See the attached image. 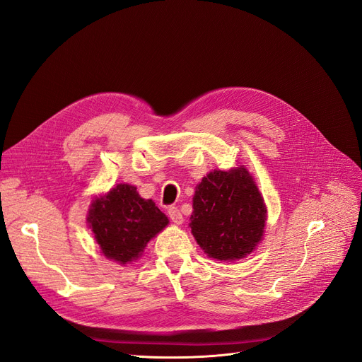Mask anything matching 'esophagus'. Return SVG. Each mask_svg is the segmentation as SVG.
I'll return each instance as SVG.
<instances>
[{
    "label": "esophagus",
    "instance_id": "esophagus-1",
    "mask_svg": "<svg viewBox=\"0 0 362 362\" xmlns=\"http://www.w3.org/2000/svg\"><path fill=\"white\" fill-rule=\"evenodd\" d=\"M168 216H170V219H171L173 223L176 224V226L183 224V215L180 214V211H179L177 207H170V209H168Z\"/></svg>",
    "mask_w": 362,
    "mask_h": 362
}]
</instances>
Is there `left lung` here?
Listing matches in <instances>:
<instances>
[{
    "label": "left lung",
    "instance_id": "1",
    "mask_svg": "<svg viewBox=\"0 0 362 362\" xmlns=\"http://www.w3.org/2000/svg\"><path fill=\"white\" fill-rule=\"evenodd\" d=\"M191 231L200 248L216 260H239L262 240L266 206L245 167L214 170L197 185Z\"/></svg>",
    "mask_w": 362,
    "mask_h": 362
}]
</instances>
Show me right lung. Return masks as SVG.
I'll return each mask as SVG.
<instances>
[{
	"mask_svg": "<svg viewBox=\"0 0 362 362\" xmlns=\"http://www.w3.org/2000/svg\"><path fill=\"white\" fill-rule=\"evenodd\" d=\"M87 221L102 254L120 264L136 260L148 240L168 224L158 206L139 197L135 186L127 183L95 198Z\"/></svg>",
	"mask_w": 362,
	"mask_h": 362,
	"instance_id": "add662e5",
	"label": "right lung"
}]
</instances>
